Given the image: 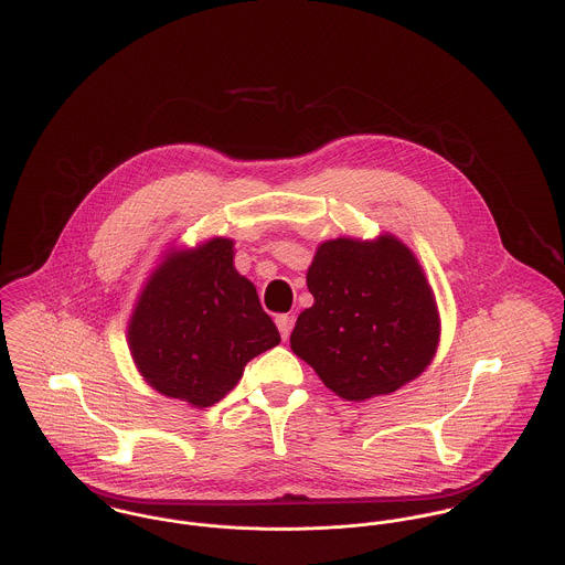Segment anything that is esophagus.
<instances>
[{
	"label": "esophagus",
	"mask_w": 565,
	"mask_h": 565,
	"mask_svg": "<svg viewBox=\"0 0 565 565\" xmlns=\"http://www.w3.org/2000/svg\"><path fill=\"white\" fill-rule=\"evenodd\" d=\"M276 326H278L282 339H287L289 332H291V326H294V318H289V316H278V318H276Z\"/></svg>",
	"instance_id": "esophagus-1"
}]
</instances>
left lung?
Masks as SVG:
<instances>
[{"label": "left lung", "mask_w": 565, "mask_h": 565, "mask_svg": "<svg viewBox=\"0 0 565 565\" xmlns=\"http://www.w3.org/2000/svg\"><path fill=\"white\" fill-rule=\"evenodd\" d=\"M307 285L316 302L298 316L291 350L337 396L359 403L392 394L433 361L439 316L404 243L390 235L322 243Z\"/></svg>", "instance_id": "8db88e82"}]
</instances>
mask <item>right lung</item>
I'll list each match as a JSON object with an SVG mask.
<instances>
[{
    "label": "right lung",
    "instance_id": "add662e5",
    "mask_svg": "<svg viewBox=\"0 0 565 565\" xmlns=\"http://www.w3.org/2000/svg\"><path fill=\"white\" fill-rule=\"evenodd\" d=\"M128 341L157 392L211 406L280 334L254 285L237 274L233 242L220 237L167 256L139 298Z\"/></svg>",
    "mask_w": 565,
    "mask_h": 565
}]
</instances>
